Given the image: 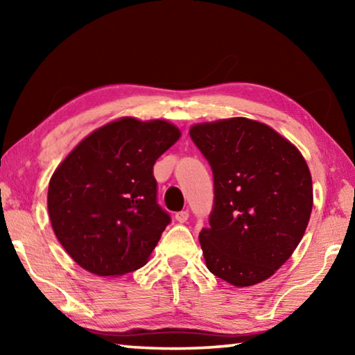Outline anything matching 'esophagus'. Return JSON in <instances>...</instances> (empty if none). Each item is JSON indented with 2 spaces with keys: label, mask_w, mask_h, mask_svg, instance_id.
<instances>
[{
  "label": "esophagus",
  "mask_w": 355,
  "mask_h": 355,
  "mask_svg": "<svg viewBox=\"0 0 355 355\" xmlns=\"http://www.w3.org/2000/svg\"><path fill=\"white\" fill-rule=\"evenodd\" d=\"M188 218H189V213L186 211V209H183V211H178L175 214V219L180 222V224H184V222L188 220Z\"/></svg>",
  "instance_id": "obj_1"
}]
</instances>
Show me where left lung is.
I'll return each mask as SVG.
<instances>
[{"instance_id":"8db88e82","label":"left lung","mask_w":355,"mask_h":355,"mask_svg":"<svg viewBox=\"0 0 355 355\" xmlns=\"http://www.w3.org/2000/svg\"><path fill=\"white\" fill-rule=\"evenodd\" d=\"M214 177V207L199 241L209 272L236 288L261 284L296 250L313 208L302 153L245 117L192 125Z\"/></svg>"}]
</instances>
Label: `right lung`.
Masks as SVG:
<instances>
[{"label":"right lung","instance_id":"add662e5","mask_svg":"<svg viewBox=\"0 0 355 355\" xmlns=\"http://www.w3.org/2000/svg\"><path fill=\"white\" fill-rule=\"evenodd\" d=\"M182 131L167 120L120 117L84 137L48 184V214L65 252L101 277L148 261L171 222L156 203V159Z\"/></svg>","mask_w":355,"mask_h":355}]
</instances>
